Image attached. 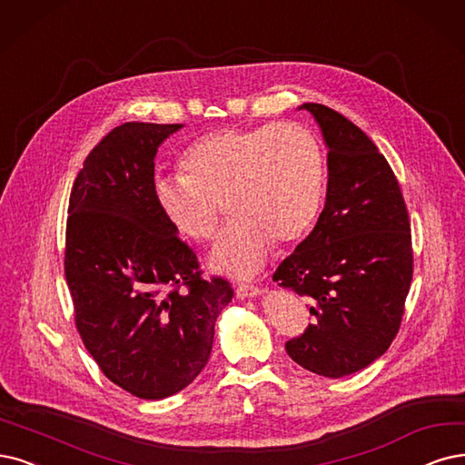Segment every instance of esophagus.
Returning a JSON list of instances; mask_svg holds the SVG:
<instances>
[{
    "label": "esophagus",
    "instance_id": "34e87169",
    "mask_svg": "<svg viewBox=\"0 0 465 465\" xmlns=\"http://www.w3.org/2000/svg\"><path fill=\"white\" fill-rule=\"evenodd\" d=\"M261 293V289L256 285H239L237 287V297L239 299H254Z\"/></svg>",
    "mask_w": 465,
    "mask_h": 465
}]
</instances>
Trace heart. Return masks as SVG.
Segmentation results:
<instances>
[{"instance_id":"heart-1","label":"heart","mask_w":465,"mask_h":465,"mask_svg":"<svg viewBox=\"0 0 465 465\" xmlns=\"http://www.w3.org/2000/svg\"><path fill=\"white\" fill-rule=\"evenodd\" d=\"M183 176L159 178L154 199L192 242L216 233L222 204L235 218L211 251L213 270L251 278L280 243H293L318 218L325 161L316 135L295 123L220 128L182 153Z\"/></svg>"}]
</instances>
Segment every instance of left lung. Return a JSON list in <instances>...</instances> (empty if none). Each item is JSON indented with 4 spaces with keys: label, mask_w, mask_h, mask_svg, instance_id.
<instances>
[{
    "label": "left lung",
    "mask_w": 465,
    "mask_h": 465,
    "mask_svg": "<svg viewBox=\"0 0 465 465\" xmlns=\"http://www.w3.org/2000/svg\"><path fill=\"white\" fill-rule=\"evenodd\" d=\"M328 147V193L314 230L273 282L312 302L314 322L285 342L304 370L342 377L385 354L399 333L414 256L408 211L387 159L337 111L304 103Z\"/></svg>",
    "instance_id": "left-lung-1"
}]
</instances>
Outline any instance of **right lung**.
Masks as SVG:
<instances>
[{
    "label": "right lung",
    "instance_id": "1",
    "mask_svg": "<svg viewBox=\"0 0 465 465\" xmlns=\"http://www.w3.org/2000/svg\"><path fill=\"white\" fill-rule=\"evenodd\" d=\"M180 128L116 126L88 154L68 201L64 276L78 333L101 371L145 401L172 397L201 373L233 297L228 282L201 278L154 199L157 149Z\"/></svg>",
    "mask_w": 465,
    "mask_h": 465
}]
</instances>
